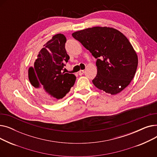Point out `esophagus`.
Listing matches in <instances>:
<instances>
[{"label": "esophagus", "mask_w": 157, "mask_h": 157, "mask_svg": "<svg viewBox=\"0 0 157 157\" xmlns=\"http://www.w3.org/2000/svg\"><path fill=\"white\" fill-rule=\"evenodd\" d=\"M84 72H85L84 70H80V71H79L78 74H79V76H81V75H83V74H84Z\"/></svg>", "instance_id": "obj_1"}]
</instances>
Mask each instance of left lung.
<instances>
[{"label":"left lung","instance_id":"1","mask_svg":"<svg viewBox=\"0 0 157 157\" xmlns=\"http://www.w3.org/2000/svg\"><path fill=\"white\" fill-rule=\"evenodd\" d=\"M72 36L97 59V74L92 80L97 88L116 95L130 83L138 58L121 32L111 27H94L75 32Z\"/></svg>","mask_w":157,"mask_h":157}]
</instances>
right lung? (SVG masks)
Instances as JSON below:
<instances>
[{
  "instance_id": "add662e5",
  "label": "right lung",
  "mask_w": 157,
  "mask_h": 157,
  "mask_svg": "<svg viewBox=\"0 0 157 157\" xmlns=\"http://www.w3.org/2000/svg\"><path fill=\"white\" fill-rule=\"evenodd\" d=\"M65 43L63 34L53 36L39 52L34 65L29 69L31 85L47 102L64 97L75 83L76 78L73 74L62 72L65 63L69 60Z\"/></svg>"
}]
</instances>
